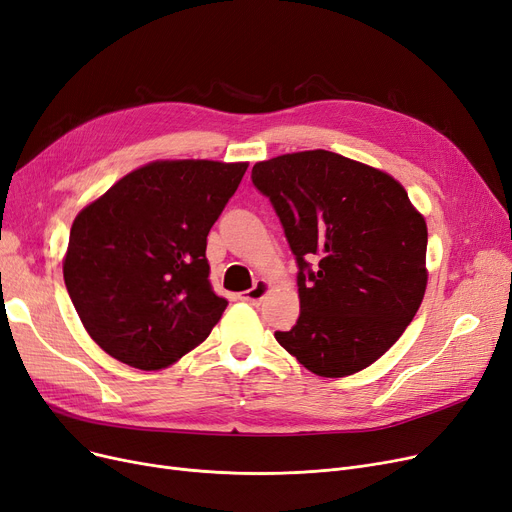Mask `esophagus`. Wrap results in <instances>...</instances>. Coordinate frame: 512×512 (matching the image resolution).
Segmentation results:
<instances>
[{"instance_id": "obj_1", "label": "esophagus", "mask_w": 512, "mask_h": 512, "mask_svg": "<svg viewBox=\"0 0 512 512\" xmlns=\"http://www.w3.org/2000/svg\"><path fill=\"white\" fill-rule=\"evenodd\" d=\"M268 288H270L268 282H265V280H257V282L249 288V291L240 293V299L247 301V303H259L265 295H268Z\"/></svg>"}]
</instances>
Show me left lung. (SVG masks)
I'll list each match as a JSON object with an SVG mask.
<instances>
[{"label":"left lung","instance_id":"obj_1","mask_svg":"<svg viewBox=\"0 0 512 512\" xmlns=\"http://www.w3.org/2000/svg\"><path fill=\"white\" fill-rule=\"evenodd\" d=\"M251 180L299 265L301 314L276 341L326 379L368 368L425 297V217L389 173L328 150L255 163Z\"/></svg>","mask_w":512,"mask_h":512}]
</instances>
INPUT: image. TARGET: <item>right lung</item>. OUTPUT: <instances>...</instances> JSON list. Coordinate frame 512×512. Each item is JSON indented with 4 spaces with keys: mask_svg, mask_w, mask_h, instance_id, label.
Wrapping results in <instances>:
<instances>
[{
    "mask_svg": "<svg viewBox=\"0 0 512 512\" xmlns=\"http://www.w3.org/2000/svg\"><path fill=\"white\" fill-rule=\"evenodd\" d=\"M247 167L154 161L75 217L64 284L115 360L161 370L209 337L228 301L209 282L207 236Z\"/></svg>",
    "mask_w": 512,
    "mask_h": 512,
    "instance_id": "1",
    "label": "right lung"
}]
</instances>
